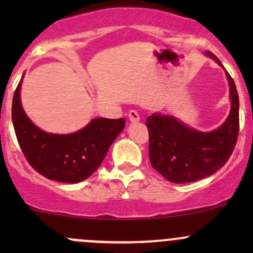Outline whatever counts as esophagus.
<instances>
[{"instance_id": "34e87169", "label": "esophagus", "mask_w": 253, "mask_h": 253, "mask_svg": "<svg viewBox=\"0 0 253 253\" xmlns=\"http://www.w3.org/2000/svg\"><path fill=\"white\" fill-rule=\"evenodd\" d=\"M128 119L131 122H137L139 121V115L136 110H129L128 111Z\"/></svg>"}]
</instances>
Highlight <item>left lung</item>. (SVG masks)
Segmentation results:
<instances>
[{
    "mask_svg": "<svg viewBox=\"0 0 253 253\" xmlns=\"http://www.w3.org/2000/svg\"><path fill=\"white\" fill-rule=\"evenodd\" d=\"M207 55L221 66L213 53ZM226 78L230 85V114L215 131H196L172 116L160 114L148 116L145 125L149 132L150 164L170 182H193L213 175L233 154L240 128L239 95L234 79L228 72Z\"/></svg>",
    "mask_w": 253,
    "mask_h": 253,
    "instance_id": "8db88e82",
    "label": "left lung"
}]
</instances>
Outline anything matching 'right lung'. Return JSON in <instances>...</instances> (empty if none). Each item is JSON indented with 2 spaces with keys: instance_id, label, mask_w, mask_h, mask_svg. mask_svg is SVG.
<instances>
[{
  "instance_id": "obj_1",
  "label": "right lung",
  "mask_w": 253,
  "mask_h": 253,
  "mask_svg": "<svg viewBox=\"0 0 253 253\" xmlns=\"http://www.w3.org/2000/svg\"><path fill=\"white\" fill-rule=\"evenodd\" d=\"M18 84L12 101L14 132L25 159L48 180L77 183L93 174L125 127V119H94L71 134L46 133L25 115Z\"/></svg>"
}]
</instances>
